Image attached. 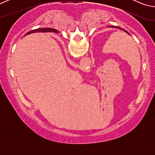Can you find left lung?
I'll use <instances>...</instances> for the list:
<instances>
[{
	"label": "left lung",
	"instance_id": "8db88e82",
	"mask_svg": "<svg viewBox=\"0 0 155 155\" xmlns=\"http://www.w3.org/2000/svg\"><path fill=\"white\" fill-rule=\"evenodd\" d=\"M111 27H113V28H120V29H121V30H122V28H120V27H115V26H111ZM125 31V32H126V33H127L128 34V35H130V34L128 33V31Z\"/></svg>",
	"mask_w": 155,
	"mask_h": 155
}]
</instances>
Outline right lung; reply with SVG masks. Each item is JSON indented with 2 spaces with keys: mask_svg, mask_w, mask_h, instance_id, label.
Segmentation results:
<instances>
[{
  "mask_svg": "<svg viewBox=\"0 0 155 155\" xmlns=\"http://www.w3.org/2000/svg\"><path fill=\"white\" fill-rule=\"evenodd\" d=\"M37 32H42V33H46V32H54V33H57L58 31L57 30L54 29V28H37V29H34L31 31H28V32L26 34V35H28V34L33 33H37Z\"/></svg>",
  "mask_w": 155,
  "mask_h": 155,
  "instance_id": "obj_1",
  "label": "right lung"
}]
</instances>
